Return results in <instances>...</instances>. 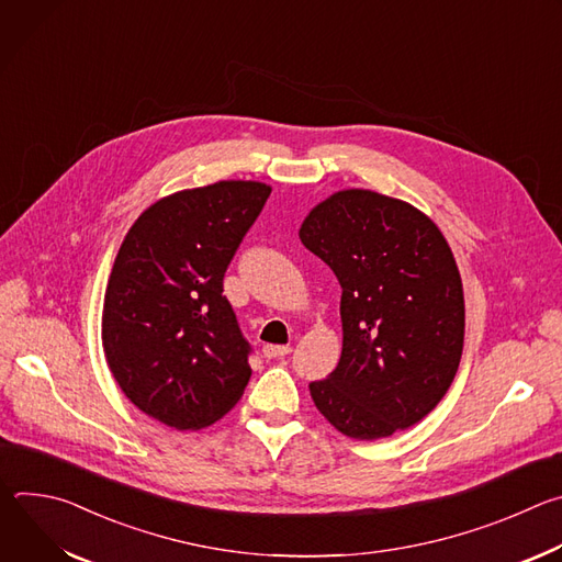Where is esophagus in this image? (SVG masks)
Returning a JSON list of instances; mask_svg holds the SVG:
<instances>
[{
    "label": "esophagus",
    "instance_id": "1",
    "mask_svg": "<svg viewBox=\"0 0 562 562\" xmlns=\"http://www.w3.org/2000/svg\"><path fill=\"white\" fill-rule=\"evenodd\" d=\"M262 353H265V358H282V356L291 353V347L289 345H265Z\"/></svg>",
    "mask_w": 562,
    "mask_h": 562
}]
</instances>
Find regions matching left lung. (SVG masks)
I'll use <instances>...</instances> for the list:
<instances>
[{"label":"left lung","mask_w":562,"mask_h":562,"mask_svg":"<svg viewBox=\"0 0 562 562\" xmlns=\"http://www.w3.org/2000/svg\"><path fill=\"white\" fill-rule=\"evenodd\" d=\"M300 239L342 286L340 362L308 384L317 412L356 440L420 423L464 342L462 280L442 231L405 200L345 189L308 211Z\"/></svg>","instance_id":"8db88e82"}]
</instances>
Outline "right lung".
Returning a JSON list of instances; mask_svg holds the SVG:
<instances>
[{
    "mask_svg": "<svg viewBox=\"0 0 562 562\" xmlns=\"http://www.w3.org/2000/svg\"><path fill=\"white\" fill-rule=\"evenodd\" d=\"M271 187L222 180L150 204L128 228L104 293L102 347L131 403L180 431L226 416L251 378L222 280Z\"/></svg>",
    "mask_w": 562,
    "mask_h": 562,
    "instance_id": "obj_1",
    "label": "right lung"
}]
</instances>
